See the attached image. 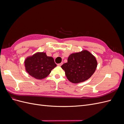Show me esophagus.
Segmentation results:
<instances>
[{
    "label": "esophagus",
    "instance_id": "34e87169",
    "mask_svg": "<svg viewBox=\"0 0 124 124\" xmlns=\"http://www.w3.org/2000/svg\"><path fill=\"white\" fill-rule=\"evenodd\" d=\"M62 65V62L60 63H58V64H57V65H58V66H61Z\"/></svg>",
    "mask_w": 124,
    "mask_h": 124
}]
</instances>
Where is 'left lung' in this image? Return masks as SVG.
<instances>
[{"label": "left lung", "instance_id": "left-lung-1", "mask_svg": "<svg viewBox=\"0 0 124 124\" xmlns=\"http://www.w3.org/2000/svg\"><path fill=\"white\" fill-rule=\"evenodd\" d=\"M97 67L96 57L86 50L70 54L68 62L61 66L67 78L73 83L87 80L94 73Z\"/></svg>", "mask_w": 124, "mask_h": 124}]
</instances>
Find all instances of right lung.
Instances as JSON below:
<instances>
[{
  "label": "right lung",
  "mask_w": 124,
  "mask_h": 124,
  "mask_svg": "<svg viewBox=\"0 0 124 124\" xmlns=\"http://www.w3.org/2000/svg\"><path fill=\"white\" fill-rule=\"evenodd\" d=\"M24 65L26 72L38 80L46 78L57 66L54 58L47 56L46 52H37L28 56L25 59Z\"/></svg>",
  "instance_id": "1"
}]
</instances>
